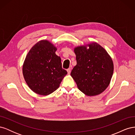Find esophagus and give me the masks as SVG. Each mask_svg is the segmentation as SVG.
I'll list each match as a JSON object with an SVG mask.
<instances>
[{
    "label": "esophagus",
    "instance_id": "esophagus-1",
    "mask_svg": "<svg viewBox=\"0 0 135 135\" xmlns=\"http://www.w3.org/2000/svg\"><path fill=\"white\" fill-rule=\"evenodd\" d=\"M67 71H68V74H70V73H71V69L70 68H69L67 69Z\"/></svg>",
    "mask_w": 135,
    "mask_h": 135
}]
</instances>
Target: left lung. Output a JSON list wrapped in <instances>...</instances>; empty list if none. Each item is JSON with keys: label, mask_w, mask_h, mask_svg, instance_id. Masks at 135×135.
<instances>
[{"label": "left lung", "mask_w": 135, "mask_h": 135, "mask_svg": "<svg viewBox=\"0 0 135 135\" xmlns=\"http://www.w3.org/2000/svg\"><path fill=\"white\" fill-rule=\"evenodd\" d=\"M75 47L76 65L71 76L79 90L89 96L104 92L110 84L114 70L113 60L105 49L96 42Z\"/></svg>", "instance_id": "1"}]
</instances>
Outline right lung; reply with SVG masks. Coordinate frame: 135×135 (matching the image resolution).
I'll return each mask as SVG.
<instances>
[{
    "label": "right lung",
    "mask_w": 135,
    "mask_h": 135,
    "mask_svg": "<svg viewBox=\"0 0 135 135\" xmlns=\"http://www.w3.org/2000/svg\"><path fill=\"white\" fill-rule=\"evenodd\" d=\"M56 50L48 40H40L31 48L24 61V79L31 90L40 95H48L55 91L68 73L62 68Z\"/></svg>",
    "instance_id": "1"
}]
</instances>
